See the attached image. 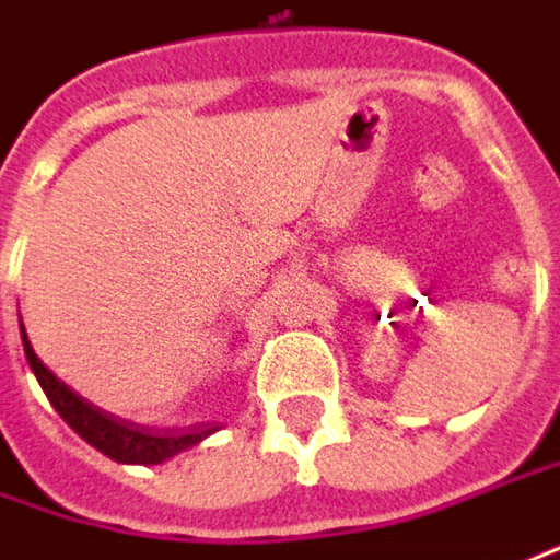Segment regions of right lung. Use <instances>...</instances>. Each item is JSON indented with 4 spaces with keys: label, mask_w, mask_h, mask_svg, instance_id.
I'll return each mask as SVG.
<instances>
[{
    "label": "right lung",
    "mask_w": 560,
    "mask_h": 560,
    "mask_svg": "<svg viewBox=\"0 0 560 560\" xmlns=\"http://www.w3.org/2000/svg\"><path fill=\"white\" fill-rule=\"evenodd\" d=\"M24 353H27L34 373H37V382L43 385L46 398L61 413V420L112 460H121V464H162L165 457L197 445L200 439H207L209 432L215 429V425H197V429L178 432V429H147V425L128 423V420H121L109 410L81 398L49 366H43V360L34 353L27 335H24Z\"/></svg>",
    "instance_id": "right-lung-1"
}]
</instances>
